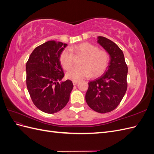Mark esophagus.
I'll return each mask as SVG.
<instances>
[{
    "mask_svg": "<svg viewBox=\"0 0 154 154\" xmlns=\"http://www.w3.org/2000/svg\"><path fill=\"white\" fill-rule=\"evenodd\" d=\"M78 83V82L77 81H73V82H72V83H73L74 85H76Z\"/></svg>",
    "mask_w": 154,
    "mask_h": 154,
    "instance_id": "esophagus-1",
    "label": "esophagus"
}]
</instances>
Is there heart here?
<instances>
[{
    "label": "heart",
    "mask_w": 154,
    "mask_h": 154,
    "mask_svg": "<svg viewBox=\"0 0 154 154\" xmlns=\"http://www.w3.org/2000/svg\"><path fill=\"white\" fill-rule=\"evenodd\" d=\"M82 54L83 57L80 63L81 67H74L66 73V77L72 81H80L90 77L101 75L109 66V54L105 51L100 50L97 45L90 43H82L69 49H64L60 53L59 60L63 69L67 70L72 64V54Z\"/></svg>",
    "instance_id": "obj_1"
}]
</instances>
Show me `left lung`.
Here are the masks:
<instances>
[{
    "mask_svg": "<svg viewBox=\"0 0 154 154\" xmlns=\"http://www.w3.org/2000/svg\"><path fill=\"white\" fill-rule=\"evenodd\" d=\"M97 43L108 52L110 60L103 75L88 83L85 100L91 109L103 114L114 110L125 96L128 67L122 50L112 41L98 36Z\"/></svg>",
    "mask_w": 154,
    "mask_h": 154,
    "instance_id": "left-lung-1",
    "label": "left lung"
}]
</instances>
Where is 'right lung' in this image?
<instances>
[{"mask_svg": "<svg viewBox=\"0 0 154 154\" xmlns=\"http://www.w3.org/2000/svg\"><path fill=\"white\" fill-rule=\"evenodd\" d=\"M66 44L48 41L31 53L26 63V85L32 101L41 111L54 114L68 103L72 82H61L64 73L60 66V53Z\"/></svg>", "mask_w": 154, "mask_h": 154, "instance_id": "obj_1", "label": "right lung"}]
</instances>
